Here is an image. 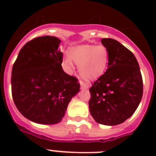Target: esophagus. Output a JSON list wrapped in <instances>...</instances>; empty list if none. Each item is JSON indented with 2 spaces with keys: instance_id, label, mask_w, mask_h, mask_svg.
Masks as SVG:
<instances>
[{
  "instance_id": "esophagus-1",
  "label": "esophagus",
  "mask_w": 156,
  "mask_h": 156,
  "mask_svg": "<svg viewBox=\"0 0 156 156\" xmlns=\"http://www.w3.org/2000/svg\"><path fill=\"white\" fill-rule=\"evenodd\" d=\"M79 83H80L81 87H82V88H84V89H87V88L89 87V86H88L86 83H84L83 80H79Z\"/></svg>"
}]
</instances>
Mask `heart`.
<instances>
[{
	"label": "heart",
	"mask_w": 156,
	"mask_h": 156,
	"mask_svg": "<svg viewBox=\"0 0 156 156\" xmlns=\"http://www.w3.org/2000/svg\"><path fill=\"white\" fill-rule=\"evenodd\" d=\"M108 60V49L103 45H81L71 50L70 56H66L65 62L69 69H72L74 61L82 76L91 79L102 75Z\"/></svg>",
	"instance_id": "heart-1"
}]
</instances>
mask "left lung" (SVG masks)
Wrapping results in <instances>:
<instances>
[{"mask_svg": "<svg viewBox=\"0 0 156 156\" xmlns=\"http://www.w3.org/2000/svg\"><path fill=\"white\" fill-rule=\"evenodd\" d=\"M108 52L107 70L90 88L89 109L99 124L116 126L129 118L143 97V78L138 61L113 39H102Z\"/></svg>", "mask_w": 156, "mask_h": 156, "instance_id": "left-lung-1", "label": "left lung"}]
</instances>
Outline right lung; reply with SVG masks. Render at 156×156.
Returning <instances> with one entry per match:
<instances>
[{"mask_svg":"<svg viewBox=\"0 0 156 156\" xmlns=\"http://www.w3.org/2000/svg\"><path fill=\"white\" fill-rule=\"evenodd\" d=\"M61 40L42 36L26 44L12 69L13 102L22 115L43 125L60 122L70 100L79 91L78 78L61 67Z\"/></svg>","mask_w":156,"mask_h":156,"instance_id":"add662e5","label":"right lung"}]
</instances>
